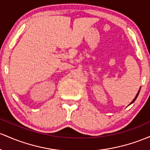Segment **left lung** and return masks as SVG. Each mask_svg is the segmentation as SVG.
Listing matches in <instances>:
<instances>
[{
	"mask_svg": "<svg viewBox=\"0 0 150 150\" xmlns=\"http://www.w3.org/2000/svg\"><path fill=\"white\" fill-rule=\"evenodd\" d=\"M139 91H140V89H139V90L138 93H137V95H136V96H135V97H134V98L133 99V100H132V101L130 103V104H131V103H133V102L134 101V100H136V98H137V96H138V94H139Z\"/></svg>",
	"mask_w": 150,
	"mask_h": 150,
	"instance_id": "left-lung-1",
	"label": "left lung"
}]
</instances>
